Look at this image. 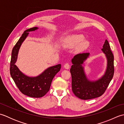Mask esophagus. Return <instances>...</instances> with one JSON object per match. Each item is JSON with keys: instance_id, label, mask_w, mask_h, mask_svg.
Masks as SVG:
<instances>
[{"instance_id": "obj_1", "label": "esophagus", "mask_w": 124, "mask_h": 124, "mask_svg": "<svg viewBox=\"0 0 124 124\" xmlns=\"http://www.w3.org/2000/svg\"><path fill=\"white\" fill-rule=\"evenodd\" d=\"M70 64H69V63H65V64H64V68H65V69H69V68H70Z\"/></svg>"}]
</instances>
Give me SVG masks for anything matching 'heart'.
Wrapping results in <instances>:
<instances>
[{
  "label": "heart",
  "mask_w": 124,
  "mask_h": 124,
  "mask_svg": "<svg viewBox=\"0 0 124 124\" xmlns=\"http://www.w3.org/2000/svg\"><path fill=\"white\" fill-rule=\"evenodd\" d=\"M84 39V36L82 35H75L69 37L67 39V43L70 46H73L77 45L78 44L81 43ZM88 41H83L80 44V47H84L87 46Z\"/></svg>",
  "instance_id": "1"
}]
</instances>
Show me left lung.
<instances>
[{
    "mask_svg": "<svg viewBox=\"0 0 124 124\" xmlns=\"http://www.w3.org/2000/svg\"><path fill=\"white\" fill-rule=\"evenodd\" d=\"M107 59V68L104 75L99 79L90 81L87 78L82 66L89 56V53L76 55L72 59V65L70 69L72 77V90L78 98L89 100L101 96L104 94L112 80L114 74V57L107 40L102 48Z\"/></svg>",
    "mask_w": 124,
    "mask_h": 124,
    "instance_id": "obj_1",
    "label": "left lung"
}]
</instances>
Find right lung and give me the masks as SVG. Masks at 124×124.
Wrapping results in <instances>:
<instances>
[{"mask_svg":"<svg viewBox=\"0 0 124 124\" xmlns=\"http://www.w3.org/2000/svg\"><path fill=\"white\" fill-rule=\"evenodd\" d=\"M37 29V27H33L26 30L23 32L13 47L10 63V75L20 92L25 95L35 98L44 96L49 91L53 79L61 67V64L54 65L48 68L37 77H30L20 71L15 64L18 50L23 41L28 36V32L35 31Z\"/></svg>","mask_w":124,"mask_h":124,"instance_id":"add662e5","label":"right lung"}]
</instances>
